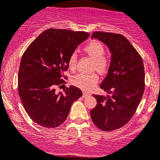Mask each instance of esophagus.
<instances>
[{"mask_svg": "<svg viewBox=\"0 0 160 160\" xmlns=\"http://www.w3.org/2000/svg\"><path fill=\"white\" fill-rule=\"evenodd\" d=\"M89 96V92H83V98H87V96Z\"/></svg>", "mask_w": 160, "mask_h": 160, "instance_id": "1", "label": "esophagus"}]
</instances>
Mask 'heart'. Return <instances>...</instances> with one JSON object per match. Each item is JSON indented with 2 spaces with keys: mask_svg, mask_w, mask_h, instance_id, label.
<instances>
[{
  "mask_svg": "<svg viewBox=\"0 0 160 160\" xmlns=\"http://www.w3.org/2000/svg\"><path fill=\"white\" fill-rule=\"evenodd\" d=\"M84 52L89 57L94 60V68L98 71L103 73L107 70L108 67V60L104 55L106 49L99 42H90L83 48ZM77 55L73 52L71 54L68 60V65L70 69L73 71L77 66ZM99 80V77L96 73H78L71 78V83L76 87L82 89H89L94 87Z\"/></svg>",
  "mask_w": 160,
  "mask_h": 160,
  "instance_id": "heart-1",
  "label": "heart"
}]
</instances>
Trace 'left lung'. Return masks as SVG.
I'll list each match as a JSON object with an SVG mask.
<instances>
[{
    "mask_svg": "<svg viewBox=\"0 0 160 160\" xmlns=\"http://www.w3.org/2000/svg\"><path fill=\"white\" fill-rule=\"evenodd\" d=\"M96 38L108 46L111 62L100 88L105 96L92 95L97 105L90 111L95 125L109 131L125 125L134 115L144 91V68L141 57L124 36L105 32H95Z\"/></svg>",
    "mask_w": 160,
    "mask_h": 160,
    "instance_id": "8db88e82",
    "label": "left lung"
}]
</instances>
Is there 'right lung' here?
Segmentation results:
<instances>
[{
    "instance_id": "obj_1",
    "label": "right lung",
    "mask_w": 160,
    "mask_h": 160,
    "mask_svg": "<svg viewBox=\"0 0 160 160\" xmlns=\"http://www.w3.org/2000/svg\"><path fill=\"white\" fill-rule=\"evenodd\" d=\"M89 36L88 32L68 29L44 31L28 47L20 61L18 92L29 118L44 128H57L64 122L73 102L82 91L74 86L57 93L62 87L68 60L78 45Z\"/></svg>"
}]
</instances>
